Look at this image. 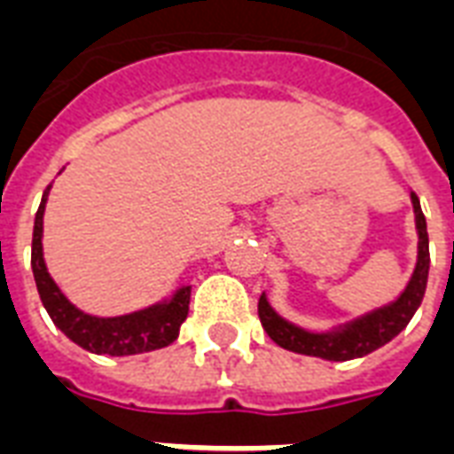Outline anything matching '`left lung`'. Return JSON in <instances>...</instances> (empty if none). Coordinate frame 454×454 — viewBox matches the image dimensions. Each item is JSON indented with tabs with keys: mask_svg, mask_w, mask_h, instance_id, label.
<instances>
[{
	"mask_svg": "<svg viewBox=\"0 0 454 454\" xmlns=\"http://www.w3.org/2000/svg\"><path fill=\"white\" fill-rule=\"evenodd\" d=\"M411 204H414V219H417V231H419V259H417V269L411 273L407 288L395 302L388 304V307H380V309L366 314L362 319L338 328L333 333H309V331L293 326L286 319H281L269 307L266 297L262 295L257 309L262 326L269 333V338L290 352L331 359V362H348V359L364 357L369 352L379 350L380 345L393 340L410 324L414 311L419 309L428 281V262H431V257H428L427 219H424V212H421L419 197L414 192H411Z\"/></svg>",
	"mask_w": 454,
	"mask_h": 454,
	"instance_id": "left-lung-1",
	"label": "left lung"
}]
</instances>
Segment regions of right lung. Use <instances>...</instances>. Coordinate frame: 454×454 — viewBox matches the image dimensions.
Segmentation results:
<instances>
[{"label": "right lung", "mask_w": 454, "mask_h": 454, "mask_svg": "<svg viewBox=\"0 0 454 454\" xmlns=\"http://www.w3.org/2000/svg\"><path fill=\"white\" fill-rule=\"evenodd\" d=\"M50 188L51 185H47L40 209L35 214L30 264H33L40 300L54 321V326L61 328L75 345H81L82 350L95 352V355L121 357V355H140V352L159 350V348L171 345L178 338L181 324L188 317L190 286L178 290L168 302L154 304L143 311L126 314V317H112V319L90 317L66 300L64 293L57 288V283L51 281L43 259V214Z\"/></svg>", "instance_id": "right-lung-1"}]
</instances>
